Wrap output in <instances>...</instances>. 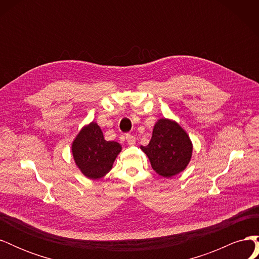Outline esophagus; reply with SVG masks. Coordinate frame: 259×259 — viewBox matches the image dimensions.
Segmentation results:
<instances>
[{"instance_id":"1","label":"esophagus","mask_w":259,"mask_h":259,"mask_svg":"<svg viewBox=\"0 0 259 259\" xmlns=\"http://www.w3.org/2000/svg\"><path fill=\"white\" fill-rule=\"evenodd\" d=\"M125 138H126V142H127L128 145H131V146L135 145V143H136L135 136H133V135H131V134H126V136H125Z\"/></svg>"}]
</instances>
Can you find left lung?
<instances>
[{"label": "left lung", "mask_w": 259, "mask_h": 259, "mask_svg": "<svg viewBox=\"0 0 259 259\" xmlns=\"http://www.w3.org/2000/svg\"><path fill=\"white\" fill-rule=\"evenodd\" d=\"M140 148L156 173L167 178L184 170L192 154V145L186 132L176 122L166 119L156 122L150 143Z\"/></svg>", "instance_id": "8db88e82"}]
</instances>
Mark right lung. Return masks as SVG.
Returning <instances> with one entry per match:
<instances>
[{
  "label": "right lung",
  "instance_id": "right-lung-1",
  "mask_svg": "<svg viewBox=\"0 0 259 259\" xmlns=\"http://www.w3.org/2000/svg\"><path fill=\"white\" fill-rule=\"evenodd\" d=\"M121 146L116 142H107L96 123H91L76 136L72 144L73 158L82 173L89 178L105 176L112 168Z\"/></svg>",
  "mask_w": 259,
  "mask_h": 259
}]
</instances>
